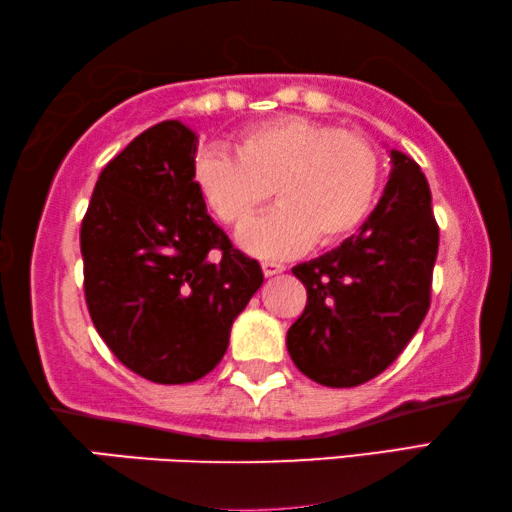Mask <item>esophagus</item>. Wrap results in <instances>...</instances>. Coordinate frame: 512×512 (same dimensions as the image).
Segmentation results:
<instances>
[{
    "mask_svg": "<svg viewBox=\"0 0 512 512\" xmlns=\"http://www.w3.org/2000/svg\"><path fill=\"white\" fill-rule=\"evenodd\" d=\"M263 272H265V276L281 274V272H286V265H281V263H276V261H263Z\"/></svg>",
    "mask_w": 512,
    "mask_h": 512,
    "instance_id": "34e87169",
    "label": "esophagus"
}]
</instances>
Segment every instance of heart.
<instances>
[{"label": "heart", "mask_w": 512, "mask_h": 512, "mask_svg": "<svg viewBox=\"0 0 512 512\" xmlns=\"http://www.w3.org/2000/svg\"><path fill=\"white\" fill-rule=\"evenodd\" d=\"M233 152L201 154L195 181L208 211L236 231L274 195L279 206L240 236L258 256L338 245L367 220L379 192V154L358 131L276 117L238 133Z\"/></svg>", "instance_id": "1"}]
</instances>
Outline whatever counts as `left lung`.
<instances>
[{"mask_svg":"<svg viewBox=\"0 0 512 512\" xmlns=\"http://www.w3.org/2000/svg\"><path fill=\"white\" fill-rule=\"evenodd\" d=\"M383 197L358 236L292 267L308 299L288 331L301 374L326 388H354L392 365L431 306L440 229L431 190L413 158L392 149Z\"/></svg>","mask_w":512,"mask_h":512,"instance_id":"8db88e82","label":"left lung"}]
</instances>
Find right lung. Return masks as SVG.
<instances>
[{
	"label": "right lung",
	"mask_w": 512,
	"mask_h": 512,
	"mask_svg": "<svg viewBox=\"0 0 512 512\" xmlns=\"http://www.w3.org/2000/svg\"><path fill=\"white\" fill-rule=\"evenodd\" d=\"M195 152L177 120L142 131L106 163L81 222L92 324L122 365L163 385L215 370L263 283L206 213Z\"/></svg>",
	"instance_id": "1"
}]
</instances>
